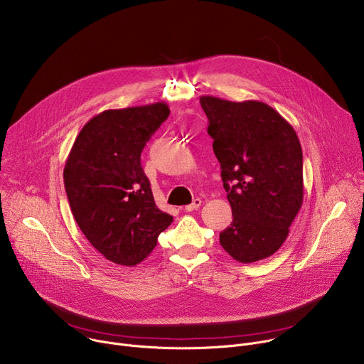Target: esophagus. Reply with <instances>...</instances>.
<instances>
[{
    "instance_id": "34e87169",
    "label": "esophagus",
    "mask_w": 364,
    "mask_h": 364,
    "mask_svg": "<svg viewBox=\"0 0 364 364\" xmlns=\"http://www.w3.org/2000/svg\"><path fill=\"white\" fill-rule=\"evenodd\" d=\"M200 205H201V200H200V198H194L193 203H191V204H187V205L184 207V209H186V212H193V210H197Z\"/></svg>"
}]
</instances>
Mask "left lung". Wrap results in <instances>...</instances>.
Returning a JSON list of instances; mask_svg holds the SVG:
<instances>
[{"instance_id": "8db88e82", "label": "left lung", "mask_w": 364, "mask_h": 364, "mask_svg": "<svg viewBox=\"0 0 364 364\" xmlns=\"http://www.w3.org/2000/svg\"><path fill=\"white\" fill-rule=\"evenodd\" d=\"M200 103L233 216L220 245L242 264L269 257L285 242L304 200L296 132L264 102L201 96Z\"/></svg>"}]
</instances>
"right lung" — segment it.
Instances as JSON below:
<instances>
[{"instance_id":"1","label":"right lung","mask_w":364,"mask_h":364,"mask_svg":"<svg viewBox=\"0 0 364 364\" xmlns=\"http://www.w3.org/2000/svg\"><path fill=\"white\" fill-rule=\"evenodd\" d=\"M170 109L164 102L93 117L79 132L63 178L73 218L108 261L135 267L173 222L154 201L141 152Z\"/></svg>"}]
</instances>
